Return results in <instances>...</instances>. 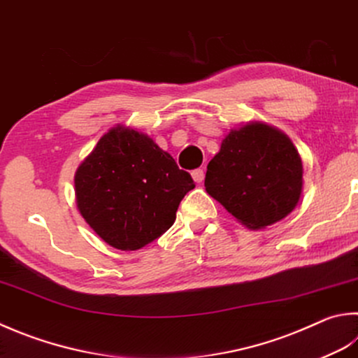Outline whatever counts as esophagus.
<instances>
[{"mask_svg":"<svg viewBox=\"0 0 358 358\" xmlns=\"http://www.w3.org/2000/svg\"><path fill=\"white\" fill-rule=\"evenodd\" d=\"M204 176H206V173H204V170H202V168H196V170L192 171V178H193L194 182H198V184H201V182L204 180Z\"/></svg>","mask_w":358,"mask_h":358,"instance_id":"obj_1","label":"esophagus"}]
</instances>
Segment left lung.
<instances>
[{"mask_svg": "<svg viewBox=\"0 0 358 358\" xmlns=\"http://www.w3.org/2000/svg\"><path fill=\"white\" fill-rule=\"evenodd\" d=\"M206 190L249 229L280 221L298 204L302 162L285 134L262 123L231 131L207 165Z\"/></svg>", "mask_w": 358, "mask_h": 358, "instance_id": "left-lung-1", "label": "left lung"}]
</instances>
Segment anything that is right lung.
Returning <instances> with one entry per match:
<instances>
[{
    "instance_id": "right-lung-1",
    "label": "right lung",
    "mask_w": 358,
    "mask_h": 358,
    "mask_svg": "<svg viewBox=\"0 0 358 358\" xmlns=\"http://www.w3.org/2000/svg\"><path fill=\"white\" fill-rule=\"evenodd\" d=\"M74 188L93 231L113 248L136 251L173 226L194 182L150 137L118 126L79 165Z\"/></svg>"
}]
</instances>
